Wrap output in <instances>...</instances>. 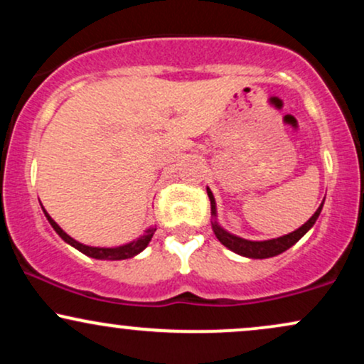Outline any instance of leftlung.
Returning a JSON list of instances; mask_svg holds the SVG:
<instances>
[{"label":"left lung","mask_w":364,"mask_h":364,"mask_svg":"<svg viewBox=\"0 0 364 364\" xmlns=\"http://www.w3.org/2000/svg\"><path fill=\"white\" fill-rule=\"evenodd\" d=\"M207 195H208V198H210L212 215H214V220H212V229H214V235L217 236V240H219L220 243L225 246V248H229L231 252L241 255V257L260 258V260L262 258H270V257H275V255H281L282 252H286V250H289L292 245L298 243V241L301 240V237L313 228V224L316 223V219H318V215L321 212V207H323V202H325L323 200V202L320 203V207L316 208L315 214H313L310 219H308L306 223L301 225V228L289 232V235L281 236V237H274V240H267V241H250V240H245V237L231 235V232L225 231L223 225L217 223L215 198H214V195H212L210 188H207Z\"/></svg>","instance_id":"left-lung-1"}]
</instances>
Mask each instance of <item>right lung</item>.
Returning <instances> with one entry per match:
<instances>
[{
	"instance_id": "obj_1",
	"label": "right lung",
	"mask_w": 364,
	"mask_h": 364,
	"mask_svg": "<svg viewBox=\"0 0 364 364\" xmlns=\"http://www.w3.org/2000/svg\"><path fill=\"white\" fill-rule=\"evenodd\" d=\"M43 210H44V207H43ZM44 215H46V219L49 220V224L53 225L54 231L60 235V237L65 241V243H68L70 246H73V248H77L78 252L87 255V257L97 258V260H127V258H133L135 255H139L140 252H144V250L147 248V245L150 243V240H152L154 232H156V229H157L156 225H150L149 229H145L144 235H141L140 237H136V240L129 241V243H127V245L112 246V248H101V246H89V245L78 243V241L73 240L72 236L66 235V232L63 231L60 225L54 223V220L51 219V215H49L46 210H44Z\"/></svg>"
}]
</instances>
